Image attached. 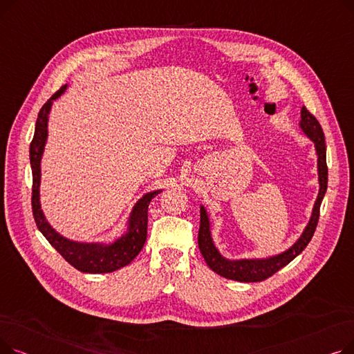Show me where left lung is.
Instances as JSON below:
<instances>
[{"instance_id": "left-lung-1", "label": "left lung", "mask_w": 354, "mask_h": 354, "mask_svg": "<svg viewBox=\"0 0 354 354\" xmlns=\"http://www.w3.org/2000/svg\"><path fill=\"white\" fill-rule=\"evenodd\" d=\"M301 132L314 143L315 156H317V176H319V194L313 205V211L307 225L304 227L300 236L295 243L287 250L267 257H254V258H236L231 259L221 254L212 236L211 219L207 208L201 203V225L198 235V245L201 254L205 259L208 267L216 274L230 278V280L241 283H257L263 281L271 277L278 270L286 267L288 263L303 252V250L310 243L314 235L315 227H317L320 205L327 191V162H326V140L320 123L317 122L310 111L303 106L301 107V120L299 123Z\"/></svg>"}]
</instances>
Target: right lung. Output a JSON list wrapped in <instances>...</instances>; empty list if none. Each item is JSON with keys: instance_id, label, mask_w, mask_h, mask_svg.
<instances>
[{"instance_id": "1", "label": "right lung", "mask_w": 354, "mask_h": 354, "mask_svg": "<svg viewBox=\"0 0 354 354\" xmlns=\"http://www.w3.org/2000/svg\"><path fill=\"white\" fill-rule=\"evenodd\" d=\"M67 90L64 84L41 107L35 122L34 138L30 145V163L32 171V214L35 224L48 243L57 250L67 263L82 272L103 274L129 266L136 258L146 243L147 236V208L151 201L162 192L155 189L143 194L130 211L124 228L109 241H77L67 238L55 230L41 209V159L48 138V116L53 102Z\"/></svg>"}]
</instances>
